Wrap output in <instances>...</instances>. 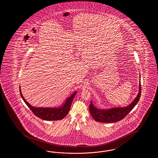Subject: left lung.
I'll return each instance as SVG.
<instances>
[{"instance_id":"8db88e82","label":"left lung","mask_w":158,"mask_h":158,"mask_svg":"<svg viewBox=\"0 0 158 158\" xmlns=\"http://www.w3.org/2000/svg\"><path fill=\"white\" fill-rule=\"evenodd\" d=\"M139 90L137 97L134 101L127 106L114 107L109 109H98L94 105L92 101L89 105L90 115L96 121L103 123H111L121 120L133 109L140 99L141 95L140 81H139Z\"/></svg>"}]
</instances>
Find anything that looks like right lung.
<instances>
[{
  "label": "right lung",
  "mask_w": 158,
  "mask_h": 158,
  "mask_svg": "<svg viewBox=\"0 0 158 158\" xmlns=\"http://www.w3.org/2000/svg\"><path fill=\"white\" fill-rule=\"evenodd\" d=\"M19 92L23 101L28 108L38 118L45 121L60 120L64 118L69 112L72 101L77 91L73 92L69 97L66 98L64 102L58 107H35L30 105L23 97L21 87L19 86Z\"/></svg>",
  "instance_id": "obj_1"
}]
</instances>
